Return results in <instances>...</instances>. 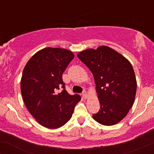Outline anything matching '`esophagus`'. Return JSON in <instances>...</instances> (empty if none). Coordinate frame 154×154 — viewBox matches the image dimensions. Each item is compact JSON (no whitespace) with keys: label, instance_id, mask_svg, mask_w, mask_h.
<instances>
[{"label":"esophagus","instance_id":"esophagus-1","mask_svg":"<svg viewBox=\"0 0 154 154\" xmlns=\"http://www.w3.org/2000/svg\"><path fill=\"white\" fill-rule=\"evenodd\" d=\"M82 95L84 98H88V93L86 91H83L82 93Z\"/></svg>","mask_w":154,"mask_h":154}]
</instances>
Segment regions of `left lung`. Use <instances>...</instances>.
<instances>
[{"mask_svg":"<svg viewBox=\"0 0 154 154\" xmlns=\"http://www.w3.org/2000/svg\"><path fill=\"white\" fill-rule=\"evenodd\" d=\"M93 73L100 103L95 121L114 125L128 114L135 100L137 82L131 63L122 55L107 46L88 49L77 54Z\"/></svg>","mask_w":154,"mask_h":154,"instance_id":"obj_1","label":"left lung"}]
</instances>
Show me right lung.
<instances>
[{
  "mask_svg": "<svg viewBox=\"0 0 154 154\" xmlns=\"http://www.w3.org/2000/svg\"><path fill=\"white\" fill-rule=\"evenodd\" d=\"M72 51L59 48L39 51L26 63L21 80L23 100L39 124L50 129L62 127L71 119L80 100L65 90L62 75L74 59ZM63 90L60 93L57 90Z\"/></svg>",
  "mask_w": 154,
  "mask_h": 154,
  "instance_id": "add662e5",
  "label": "right lung"
}]
</instances>
